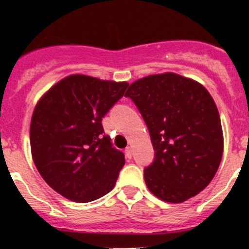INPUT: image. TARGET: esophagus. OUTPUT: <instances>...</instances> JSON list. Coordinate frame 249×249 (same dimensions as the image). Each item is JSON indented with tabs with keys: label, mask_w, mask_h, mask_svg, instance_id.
<instances>
[{
	"label": "esophagus",
	"mask_w": 249,
	"mask_h": 249,
	"mask_svg": "<svg viewBox=\"0 0 249 249\" xmlns=\"http://www.w3.org/2000/svg\"><path fill=\"white\" fill-rule=\"evenodd\" d=\"M124 153H126L127 158H132V147H127V148L124 149Z\"/></svg>",
	"instance_id": "esophagus-1"
}]
</instances>
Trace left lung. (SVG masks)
I'll return each instance as SVG.
<instances>
[{
  "mask_svg": "<svg viewBox=\"0 0 249 249\" xmlns=\"http://www.w3.org/2000/svg\"><path fill=\"white\" fill-rule=\"evenodd\" d=\"M140 109L156 151L144 169L151 193L182 203L204 190L223 155V131L210 92L197 81L173 73L149 74L127 89Z\"/></svg>",
  "mask_w": 249,
  "mask_h": 249,
  "instance_id": "left-lung-1",
  "label": "left lung"
}]
</instances>
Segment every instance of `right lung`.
<instances>
[{
	"label": "right lung",
	"instance_id": "right-lung-1",
	"mask_svg": "<svg viewBox=\"0 0 249 249\" xmlns=\"http://www.w3.org/2000/svg\"><path fill=\"white\" fill-rule=\"evenodd\" d=\"M127 82L70 74L38 100L32 113V160L46 183L70 201L86 203L107 195L124 166V155L102 133V118Z\"/></svg>",
	"mask_w": 249,
	"mask_h": 249
}]
</instances>
